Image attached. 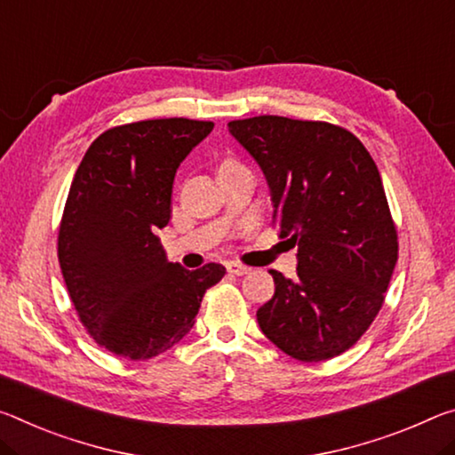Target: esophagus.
<instances>
[{
    "mask_svg": "<svg viewBox=\"0 0 455 455\" xmlns=\"http://www.w3.org/2000/svg\"><path fill=\"white\" fill-rule=\"evenodd\" d=\"M227 271L233 273V275H247V273H251V267L243 265V263H236V261H228Z\"/></svg>",
    "mask_w": 455,
    "mask_h": 455,
    "instance_id": "1",
    "label": "esophagus"
}]
</instances>
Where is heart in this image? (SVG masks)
<instances>
[{
  "mask_svg": "<svg viewBox=\"0 0 455 455\" xmlns=\"http://www.w3.org/2000/svg\"><path fill=\"white\" fill-rule=\"evenodd\" d=\"M227 164H236V162H233V160H227L225 164H222V165H227Z\"/></svg>",
  "mask_w": 455,
  "mask_h": 455,
  "instance_id": "heart-1",
  "label": "heart"
}]
</instances>
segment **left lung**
Masks as SVG:
<instances>
[{
	"instance_id": "obj_1",
	"label": "left lung",
	"mask_w": 455,
	"mask_h": 455,
	"mask_svg": "<svg viewBox=\"0 0 455 455\" xmlns=\"http://www.w3.org/2000/svg\"><path fill=\"white\" fill-rule=\"evenodd\" d=\"M269 182L273 227L298 244V277L269 273L263 334L301 363L352 348L377 318L399 259L379 168L355 133L328 121L259 115L228 124Z\"/></svg>"
}]
</instances>
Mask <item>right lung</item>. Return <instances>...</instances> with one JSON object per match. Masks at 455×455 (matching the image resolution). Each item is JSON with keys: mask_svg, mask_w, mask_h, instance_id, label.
I'll return each mask as SVG.
<instances>
[{"mask_svg": "<svg viewBox=\"0 0 455 455\" xmlns=\"http://www.w3.org/2000/svg\"><path fill=\"white\" fill-rule=\"evenodd\" d=\"M212 121H135L86 149L59 228V263L78 320L99 346L127 360L162 355L188 334L225 267L186 271L164 255L178 165Z\"/></svg>", "mask_w": 455, "mask_h": 455, "instance_id": "right-lung-1", "label": "right lung"}]
</instances>
